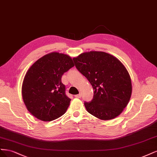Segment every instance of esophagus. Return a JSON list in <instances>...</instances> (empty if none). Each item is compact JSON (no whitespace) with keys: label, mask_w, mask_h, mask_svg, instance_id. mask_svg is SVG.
Listing matches in <instances>:
<instances>
[{"label":"esophagus","mask_w":157,"mask_h":157,"mask_svg":"<svg viewBox=\"0 0 157 157\" xmlns=\"http://www.w3.org/2000/svg\"><path fill=\"white\" fill-rule=\"evenodd\" d=\"M75 97H76V98H81V97H82V94L79 93V94H78L75 95Z\"/></svg>","instance_id":"34e87169"}]
</instances>
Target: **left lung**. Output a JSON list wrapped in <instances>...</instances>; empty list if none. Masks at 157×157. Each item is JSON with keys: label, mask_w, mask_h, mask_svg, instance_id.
I'll return each instance as SVG.
<instances>
[{"label": "left lung", "mask_w": 157, "mask_h": 157, "mask_svg": "<svg viewBox=\"0 0 157 157\" xmlns=\"http://www.w3.org/2000/svg\"><path fill=\"white\" fill-rule=\"evenodd\" d=\"M73 60L94 90L93 100L84 103L87 112L103 121L117 117L128 105L132 90L130 74L124 64L104 52L83 53Z\"/></svg>", "instance_id": "8db88e82"}]
</instances>
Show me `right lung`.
<instances>
[{
  "label": "right lung",
  "mask_w": 157,
  "mask_h": 157,
  "mask_svg": "<svg viewBox=\"0 0 157 157\" xmlns=\"http://www.w3.org/2000/svg\"><path fill=\"white\" fill-rule=\"evenodd\" d=\"M74 66L69 55L59 52L38 59L25 74L21 87L29 112L42 121H52L64 115L70 103L61 82L63 74Z\"/></svg>",
  "instance_id": "1"
}]
</instances>
